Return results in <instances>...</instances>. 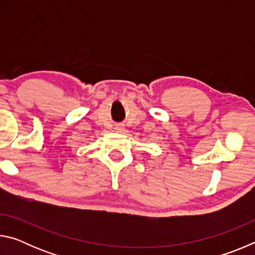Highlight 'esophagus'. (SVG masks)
Returning a JSON list of instances; mask_svg holds the SVG:
<instances>
[{"label":"esophagus","mask_w":255,"mask_h":255,"mask_svg":"<svg viewBox=\"0 0 255 255\" xmlns=\"http://www.w3.org/2000/svg\"><path fill=\"white\" fill-rule=\"evenodd\" d=\"M116 129H117L118 131H120V130H123V126H117L116 127Z\"/></svg>","instance_id":"1"}]
</instances>
